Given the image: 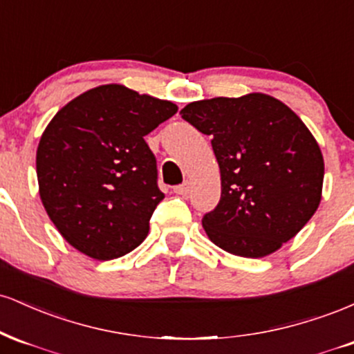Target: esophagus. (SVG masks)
I'll return each mask as SVG.
<instances>
[{"mask_svg":"<svg viewBox=\"0 0 354 354\" xmlns=\"http://www.w3.org/2000/svg\"><path fill=\"white\" fill-rule=\"evenodd\" d=\"M173 191H174V193H176V194H180V196H186V194L189 193V183L185 181V183H183V185L174 186Z\"/></svg>","mask_w":354,"mask_h":354,"instance_id":"34e87169","label":"esophagus"}]
</instances>
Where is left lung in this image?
Returning a JSON list of instances; mask_svg holds the SVG:
<instances>
[{
  "label": "left lung",
  "mask_w": 354,
  "mask_h": 354,
  "mask_svg": "<svg viewBox=\"0 0 354 354\" xmlns=\"http://www.w3.org/2000/svg\"><path fill=\"white\" fill-rule=\"evenodd\" d=\"M181 118L211 136L221 173L218 206L203 216L214 245L263 258L299 233L318 209L324 161L315 136L270 95L194 101Z\"/></svg>",
  "instance_id": "8db88e82"
}]
</instances>
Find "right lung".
Wrapping results in <instances>:
<instances>
[{
	"label": "right lung",
	"instance_id": "add662e5",
	"mask_svg": "<svg viewBox=\"0 0 354 354\" xmlns=\"http://www.w3.org/2000/svg\"><path fill=\"white\" fill-rule=\"evenodd\" d=\"M176 111L171 101L103 84L56 113L39 140L36 173L44 209L73 248L106 261L148 236L165 194L145 136Z\"/></svg>",
	"mask_w": 354,
	"mask_h": 354
}]
</instances>
